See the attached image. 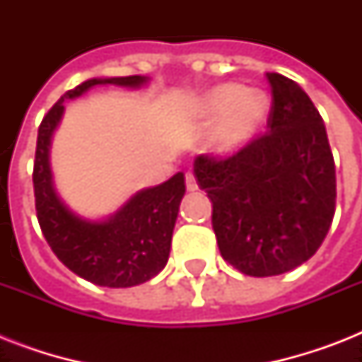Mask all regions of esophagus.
I'll return each instance as SVG.
<instances>
[{
    "label": "esophagus",
    "instance_id": "obj_1",
    "mask_svg": "<svg viewBox=\"0 0 362 362\" xmlns=\"http://www.w3.org/2000/svg\"><path fill=\"white\" fill-rule=\"evenodd\" d=\"M186 187L187 192H195L197 189V178H195V175L193 173H186Z\"/></svg>",
    "mask_w": 362,
    "mask_h": 362
}]
</instances>
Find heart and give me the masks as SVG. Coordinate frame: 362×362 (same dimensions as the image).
Returning a JSON list of instances; mask_svg holds the SVG:
<instances>
[{
	"instance_id": "b5f03b06",
	"label": "heart",
	"mask_w": 362,
	"mask_h": 362,
	"mask_svg": "<svg viewBox=\"0 0 362 362\" xmlns=\"http://www.w3.org/2000/svg\"><path fill=\"white\" fill-rule=\"evenodd\" d=\"M270 112V99L259 90H244L238 84H221L199 95L192 105L195 120L220 117L210 135L216 152L233 153L257 135Z\"/></svg>"
}]
</instances>
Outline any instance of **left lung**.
I'll return each instance as SVG.
<instances>
[{
	"label": "left lung",
	"instance_id": "obj_1",
	"mask_svg": "<svg viewBox=\"0 0 362 362\" xmlns=\"http://www.w3.org/2000/svg\"><path fill=\"white\" fill-rule=\"evenodd\" d=\"M269 131L227 158L199 156L193 173L212 201L221 257L264 278L297 269L323 244L337 206L325 124L297 82L267 73Z\"/></svg>",
	"mask_w": 362,
	"mask_h": 362
}]
</instances>
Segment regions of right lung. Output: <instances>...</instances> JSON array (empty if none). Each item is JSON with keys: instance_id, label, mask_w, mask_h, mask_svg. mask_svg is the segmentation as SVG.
Listing matches in <instances>:
<instances>
[{"instance_id": "right-lung-1", "label": "right lung", "mask_w": 362, "mask_h": 362, "mask_svg": "<svg viewBox=\"0 0 362 362\" xmlns=\"http://www.w3.org/2000/svg\"><path fill=\"white\" fill-rule=\"evenodd\" d=\"M146 81V76L139 75L90 78L64 93L39 125L33 163L37 220L56 257L95 286L133 287L165 269L176 216L186 193L184 173L135 193L109 220L90 221L73 214L54 189L48 161L50 141L64 115L65 99L78 98L98 84L139 88Z\"/></svg>"}]
</instances>
